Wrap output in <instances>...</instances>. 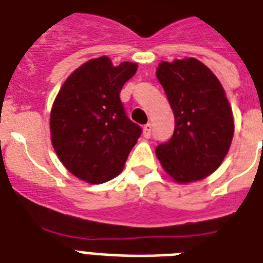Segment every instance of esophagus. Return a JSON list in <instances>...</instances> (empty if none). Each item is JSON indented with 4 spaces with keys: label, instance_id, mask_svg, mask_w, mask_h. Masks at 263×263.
I'll use <instances>...</instances> for the list:
<instances>
[{
    "label": "esophagus",
    "instance_id": "esophagus-1",
    "mask_svg": "<svg viewBox=\"0 0 263 263\" xmlns=\"http://www.w3.org/2000/svg\"><path fill=\"white\" fill-rule=\"evenodd\" d=\"M150 135H152V124H146L143 127V136L150 138Z\"/></svg>",
    "mask_w": 263,
    "mask_h": 263
}]
</instances>
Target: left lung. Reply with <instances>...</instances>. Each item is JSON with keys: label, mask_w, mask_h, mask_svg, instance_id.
<instances>
[{"label": "left lung", "mask_w": 263, "mask_h": 263, "mask_svg": "<svg viewBox=\"0 0 263 263\" xmlns=\"http://www.w3.org/2000/svg\"><path fill=\"white\" fill-rule=\"evenodd\" d=\"M157 79L175 115L172 138L157 146V157L177 183L204 179L220 166L233 138L232 109L224 88L195 59L161 63Z\"/></svg>", "instance_id": "obj_1"}]
</instances>
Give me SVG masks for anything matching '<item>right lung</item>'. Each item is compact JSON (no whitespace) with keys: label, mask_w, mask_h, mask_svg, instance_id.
I'll return each mask as SVG.
<instances>
[{"label":"right lung","mask_w":263,"mask_h":263,"mask_svg":"<svg viewBox=\"0 0 263 263\" xmlns=\"http://www.w3.org/2000/svg\"><path fill=\"white\" fill-rule=\"evenodd\" d=\"M136 71V63L115 67L106 55L90 60L72 72L55 97L51 143L64 166L87 183H105L119 175L142 134L120 99L124 83Z\"/></svg>","instance_id":"add662e5"}]
</instances>
